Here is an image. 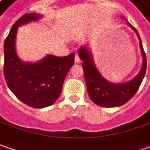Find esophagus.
Wrapping results in <instances>:
<instances>
[{"label": "esophagus", "instance_id": "esophagus-1", "mask_svg": "<svg viewBox=\"0 0 150 150\" xmlns=\"http://www.w3.org/2000/svg\"><path fill=\"white\" fill-rule=\"evenodd\" d=\"M80 61H81V59L79 57V55H78V54H76V55H75V62H76V63H79Z\"/></svg>", "mask_w": 150, "mask_h": 150}]
</instances>
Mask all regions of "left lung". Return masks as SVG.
<instances>
[{"instance_id": "obj_1", "label": "left lung", "mask_w": 150, "mask_h": 150, "mask_svg": "<svg viewBox=\"0 0 150 150\" xmlns=\"http://www.w3.org/2000/svg\"><path fill=\"white\" fill-rule=\"evenodd\" d=\"M127 24L137 34L140 40V46L143 55L142 69L140 73L132 81L122 84H113L106 81L101 76L100 73L97 70L96 67L94 64L91 54L88 51L87 48L82 46L78 50L79 57L83 61L82 69L84 71L89 97L96 105L101 107H117L128 102L139 90L146 72L147 60L141 39L136 28L130 23H127Z\"/></svg>"}]
</instances>
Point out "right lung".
Returning a JSON list of instances; mask_svg holds the SVG:
<instances>
[{
  "label": "right lung",
  "instance_id": "add662e5",
  "mask_svg": "<svg viewBox=\"0 0 150 150\" xmlns=\"http://www.w3.org/2000/svg\"><path fill=\"white\" fill-rule=\"evenodd\" d=\"M39 18L38 14H25L14 23L4 42V77L14 95L33 108L53 105L62 91L64 78L74 64V53L58 57L48 55L35 64H26L17 56L14 48L18 26Z\"/></svg>",
  "mask_w": 150,
  "mask_h": 150
}]
</instances>
